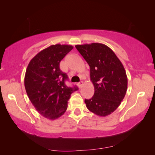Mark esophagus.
<instances>
[{"mask_svg":"<svg viewBox=\"0 0 155 155\" xmlns=\"http://www.w3.org/2000/svg\"><path fill=\"white\" fill-rule=\"evenodd\" d=\"M77 85H78V87L81 89V87H82V86H83V83L82 82V81H81V82L78 83L77 84Z\"/></svg>","mask_w":155,"mask_h":155,"instance_id":"1","label":"esophagus"}]
</instances>
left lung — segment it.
<instances>
[{
  "label": "left lung",
  "instance_id": "1",
  "mask_svg": "<svg viewBox=\"0 0 155 155\" xmlns=\"http://www.w3.org/2000/svg\"><path fill=\"white\" fill-rule=\"evenodd\" d=\"M90 68L94 94L85 99L87 108L105 117L120 106L127 90L128 79L124 66L112 50L101 43L76 45Z\"/></svg>",
  "mask_w": 155,
  "mask_h": 155
}]
</instances>
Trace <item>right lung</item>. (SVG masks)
<instances>
[{
  "instance_id": "add662e5",
  "label": "right lung",
  "mask_w": 155,
  "mask_h": 155,
  "mask_svg": "<svg viewBox=\"0 0 155 155\" xmlns=\"http://www.w3.org/2000/svg\"><path fill=\"white\" fill-rule=\"evenodd\" d=\"M73 48L71 45L55 44L38 52L28 64L25 87L28 98L39 114L55 120L64 114L68 101L77 87H68V76L59 68L64 57Z\"/></svg>"
}]
</instances>
